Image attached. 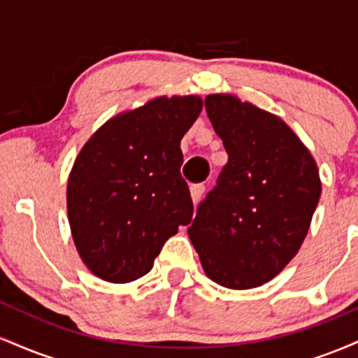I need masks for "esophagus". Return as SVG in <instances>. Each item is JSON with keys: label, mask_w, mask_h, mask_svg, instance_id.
<instances>
[{"label": "esophagus", "mask_w": 358, "mask_h": 358, "mask_svg": "<svg viewBox=\"0 0 358 358\" xmlns=\"http://www.w3.org/2000/svg\"><path fill=\"white\" fill-rule=\"evenodd\" d=\"M203 192H205V185H203V183L192 185V187H190V193H192V200H193V202H195V203L199 202V200L202 199Z\"/></svg>", "instance_id": "esophagus-1"}]
</instances>
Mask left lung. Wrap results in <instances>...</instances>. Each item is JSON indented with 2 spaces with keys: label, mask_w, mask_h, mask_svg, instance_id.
<instances>
[{
  "label": "left lung",
  "mask_w": 358,
  "mask_h": 358,
  "mask_svg": "<svg viewBox=\"0 0 358 358\" xmlns=\"http://www.w3.org/2000/svg\"><path fill=\"white\" fill-rule=\"evenodd\" d=\"M205 110L229 162L188 236L212 281L250 289L278 276L301 248L322 195L318 168L268 110L225 94L205 97Z\"/></svg>",
  "instance_id": "left-lung-1"
}]
</instances>
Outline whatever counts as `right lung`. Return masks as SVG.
<instances>
[{
    "mask_svg": "<svg viewBox=\"0 0 358 358\" xmlns=\"http://www.w3.org/2000/svg\"><path fill=\"white\" fill-rule=\"evenodd\" d=\"M200 110L196 96L158 97L110 119L80 150L67 210L76 248L96 276H145L165 242L192 222L180 141Z\"/></svg>",
    "mask_w": 358,
    "mask_h": 358,
    "instance_id": "right-lung-1",
    "label": "right lung"
}]
</instances>
